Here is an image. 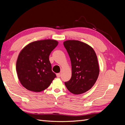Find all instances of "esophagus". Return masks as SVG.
I'll return each instance as SVG.
<instances>
[{"mask_svg": "<svg viewBox=\"0 0 125 125\" xmlns=\"http://www.w3.org/2000/svg\"><path fill=\"white\" fill-rule=\"evenodd\" d=\"M56 76L57 78H60V73H57L56 74Z\"/></svg>", "mask_w": 125, "mask_h": 125, "instance_id": "obj_1", "label": "esophagus"}]
</instances>
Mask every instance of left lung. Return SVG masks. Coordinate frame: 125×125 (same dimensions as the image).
Segmentation results:
<instances>
[{"mask_svg": "<svg viewBox=\"0 0 125 125\" xmlns=\"http://www.w3.org/2000/svg\"><path fill=\"white\" fill-rule=\"evenodd\" d=\"M63 45L72 67L71 78L65 84L72 93H84L92 88L99 77L100 69L95 52L88 44L77 40L66 41Z\"/></svg>", "mask_w": 125, "mask_h": 125, "instance_id": "1", "label": "left lung"}]
</instances>
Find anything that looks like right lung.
<instances>
[{
  "label": "right lung",
  "mask_w": 125,
  "mask_h": 125,
  "mask_svg": "<svg viewBox=\"0 0 125 125\" xmlns=\"http://www.w3.org/2000/svg\"><path fill=\"white\" fill-rule=\"evenodd\" d=\"M58 41L47 39L33 42L22 49L18 57L16 70L21 84L34 92L44 91L56 78L49 56Z\"/></svg>",
  "instance_id": "1"
}]
</instances>
